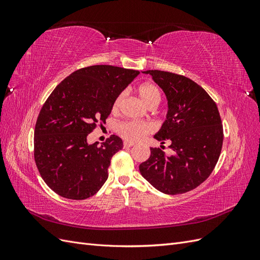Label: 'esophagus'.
Listing matches in <instances>:
<instances>
[{"label":"esophagus","instance_id":"34e87169","mask_svg":"<svg viewBox=\"0 0 260 260\" xmlns=\"http://www.w3.org/2000/svg\"><path fill=\"white\" fill-rule=\"evenodd\" d=\"M133 145H135V144L131 143V142H128V141H124V142H123V147H124V148H129V147H132Z\"/></svg>","mask_w":260,"mask_h":260}]
</instances>
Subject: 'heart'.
I'll return each mask as SVG.
<instances>
[{"mask_svg": "<svg viewBox=\"0 0 260 260\" xmlns=\"http://www.w3.org/2000/svg\"><path fill=\"white\" fill-rule=\"evenodd\" d=\"M138 95L147 107L153 105L157 106L160 102V92L158 88L151 82L141 84L138 88ZM122 96L123 94H120V95L117 96V99L114 102L113 111H117L118 106H119L122 100ZM152 129V125L149 123L135 120L122 121L117 125V132L119 133L123 139L130 141V142H137V141H140L145 135L151 132Z\"/></svg>", "mask_w": 260, "mask_h": 260, "instance_id": "b5f03b06", "label": "heart"}]
</instances>
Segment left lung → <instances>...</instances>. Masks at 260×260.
Instances as JSON below:
<instances>
[{"mask_svg": "<svg viewBox=\"0 0 260 260\" xmlns=\"http://www.w3.org/2000/svg\"><path fill=\"white\" fill-rule=\"evenodd\" d=\"M167 99L166 119L154 139L168 142L174 155L151 147L139 166L141 175L165 194H182L198 187L214 170L221 153L223 129L217 105L193 80L161 70H146Z\"/></svg>", "mask_w": 260, "mask_h": 260, "instance_id": "8db88e82", "label": "left lung"}]
</instances>
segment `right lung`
Listing matches in <instances>:
<instances>
[{"instance_id": "right-lung-1", "label": "right lung", "mask_w": 260, "mask_h": 260, "mask_svg": "<svg viewBox=\"0 0 260 260\" xmlns=\"http://www.w3.org/2000/svg\"><path fill=\"white\" fill-rule=\"evenodd\" d=\"M138 70L111 65L81 68L62 80L44 103L35 129V160L55 193L69 200L95 194L108 178L122 140L88 143L95 123H105L117 96L135 80Z\"/></svg>"}]
</instances>
